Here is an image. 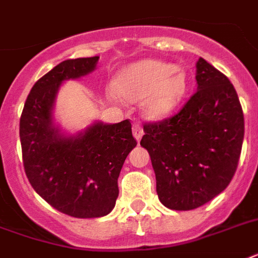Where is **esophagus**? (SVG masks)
Listing matches in <instances>:
<instances>
[{
    "label": "esophagus",
    "mask_w": 258,
    "mask_h": 258,
    "mask_svg": "<svg viewBox=\"0 0 258 258\" xmlns=\"http://www.w3.org/2000/svg\"><path fill=\"white\" fill-rule=\"evenodd\" d=\"M133 135L136 140H140V138L143 136V128H142L140 123H135V124H133Z\"/></svg>",
    "instance_id": "obj_1"
}]
</instances>
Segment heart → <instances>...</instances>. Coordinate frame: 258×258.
<instances>
[{"mask_svg":"<svg viewBox=\"0 0 258 258\" xmlns=\"http://www.w3.org/2000/svg\"><path fill=\"white\" fill-rule=\"evenodd\" d=\"M119 95L128 100L147 98L151 118H162L175 110L187 93V78L176 64L147 59L125 69L115 82Z\"/></svg>","mask_w":258,"mask_h":258,"instance_id":"b5f03b06","label":"heart"}]
</instances>
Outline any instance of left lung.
<instances>
[{
  "label": "left lung",
  "instance_id": "obj_1",
  "mask_svg": "<svg viewBox=\"0 0 258 258\" xmlns=\"http://www.w3.org/2000/svg\"><path fill=\"white\" fill-rule=\"evenodd\" d=\"M198 90L176 114L143 124L140 146L148 151L159 200L190 211L211 202L237 169L244 114L229 79L203 58L196 63Z\"/></svg>",
  "mask_w": 258,
  "mask_h": 258
}]
</instances>
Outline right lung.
Segmentation results:
<instances>
[{"label":"right lung","instance_id":"obj_1","mask_svg":"<svg viewBox=\"0 0 258 258\" xmlns=\"http://www.w3.org/2000/svg\"><path fill=\"white\" fill-rule=\"evenodd\" d=\"M99 56L68 59L35 82L20 119L25 173L31 187L56 211L91 219L107 215L118 199V177L136 146L131 122L96 123L77 138H63L51 124L60 83L89 74Z\"/></svg>","mask_w":258,"mask_h":258}]
</instances>
